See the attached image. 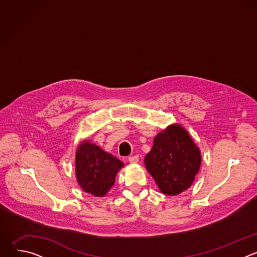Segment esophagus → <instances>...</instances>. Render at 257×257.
<instances>
[{"label":"esophagus","instance_id":"1","mask_svg":"<svg viewBox=\"0 0 257 257\" xmlns=\"http://www.w3.org/2000/svg\"><path fill=\"white\" fill-rule=\"evenodd\" d=\"M138 160H139V157L138 156H132V157H129L128 158V161L130 162V163H137L138 162Z\"/></svg>","mask_w":257,"mask_h":257}]
</instances>
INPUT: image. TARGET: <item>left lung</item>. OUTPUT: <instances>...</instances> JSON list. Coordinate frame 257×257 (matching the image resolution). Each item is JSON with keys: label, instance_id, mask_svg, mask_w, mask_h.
<instances>
[{"label": "left lung", "instance_id": "left-lung-1", "mask_svg": "<svg viewBox=\"0 0 257 257\" xmlns=\"http://www.w3.org/2000/svg\"><path fill=\"white\" fill-rule=\"evenodd\" d=\"M144 163L160 190L167 195H177L191 186L201 156L187 131L172 125L156 136Z\"/></svg>", "mask_w": 257, "mask_h": 257}]
</instances>
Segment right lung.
Listing matches in <instances>:
<instances>
[{"label": "right lung", "instance_id": "obj_1", "mask_svg": "<svg viewBox=\"0 0 257 257\" xmlns=\"http://www.w3.org/2000/svg\"><path fill=\"white\" fill-rule=\"evenodd\" d=\"M123 163L98 146L83 142L76 153V176L81 188L94 196H103L115 183Z\"/></svg>", "mask_w": 257, "mask_h": 257}]
</instances>
